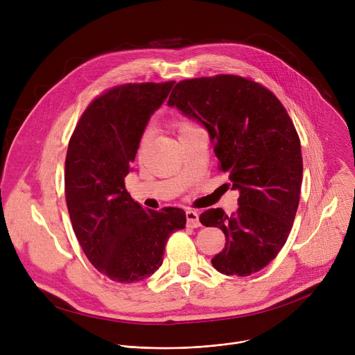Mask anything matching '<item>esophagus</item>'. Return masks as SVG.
I'll list each match as a JSON object with an SVG mask.
<instances>
[{
  "label": "esophagus",
  "mask_w": 355,
  "mask_h": 355,
  "mask_svg": "<svg viewBox=\"0 0 355 355\" xmlns=\"http://www.w3.org/2000/svg\"><path fill=\"white\" fill-rule=\"evenodd\" d=\"M185 218H187V226H189V227H199L200 226L199 216L195 211H187Z\"/></svg>",
  "instance_id": "34e87169"
}]
</instances>
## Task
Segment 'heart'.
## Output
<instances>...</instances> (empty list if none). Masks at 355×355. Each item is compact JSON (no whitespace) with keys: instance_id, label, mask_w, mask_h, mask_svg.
I'll list each match as a JSON object with an SVG mask.
<instances>
[{"instance_id":"heart-1","label":"heart","mask_w":355,"mask_h":355,"mask_svg":"<svg viewBox=\"0 0 355 355\" xmlns=\"http://www.w3.org/2000/svg\"><path fill=\"white\" fill-rule=\"evenodd\" d=\"M174 128L177 129V132H178V135H180L181 132H184V130H187V129H189V128H193V125H192L191 122L185 121V119H177V121L174 122ZM146 137H147V135L144 133L143 137H141V141H140V147H141L143 143L146 141Z\"/></svg>"}]
</instances>
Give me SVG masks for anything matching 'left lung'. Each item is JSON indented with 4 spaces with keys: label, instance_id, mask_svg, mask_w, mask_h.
<instances>
[{
    "label": "left lung",
    "instance_id": "left-lung-1",
    "mask_svg": "<svg viewBox=\"0 0 355 355\" xmlns=\"http://www.w3.org/2000/svg\"><path fill=\"white\" fill-rule=\"evenodd\" d=\"M168 105L208 129L219 170L240 192L234 215L216 208L199 216L226 237L212 266L237 277L263 270L284 247L299 205L300 140L286 110L260 83L233 74L182 80Z\"/></svg>",
    "mask_w": 355,
    "mask_h": 355
}]
</instances>
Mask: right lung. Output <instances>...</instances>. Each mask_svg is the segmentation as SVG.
<instances>
[{"label":"right lung","mask_w":355,"mask_h":355,"mask_svg":"<svg viewBox=\"0 0 355 355\" xmlns=\"http://www.w3.org/2000/svg\"><path fill=\"white\" fill-rule=\"evenodd\" d=\"M174 81L129 83L94 98L70 137L64 193L76 237L107 278L132 284L163 264L168 237L185 227L180 208L144 211L125 188L150 115Z\"/></svg>","instance_id":"obj_1"}]
</instances>
